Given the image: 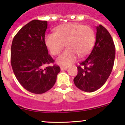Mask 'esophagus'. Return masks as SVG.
Masks as SVG:
<instances>
[{
  "mask_svg": "<svg viewBox=\"0 0 125 125\" xmlns=\"http://www.w3.org/2000/svg\"><path fill=\"white\" fill-rule=\"evenodd\" d=\"M67 67H64V66H61V71H64V70H67Z\"/></svg>",
  "mask_w": 125,
  "mask_h": 125,
  "instance_id": "obj_1",
  "label": "esophagus"
}]
</instances>
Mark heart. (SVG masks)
<instances>
[{
	"label": "heart",
	"instance_id": "heart-1",
	"mask_svg": "<svg viewBox=\"0 0 125 125\" xmlns=\"http://www.w3.org/2000/svg\"><path fill=\"white\" fill-rule=\"evenodd\" d=\"M95 34L90 27L80 24L67 23L56 29V33L48 34L45 43L52 55H58L65 46L64 51L56 59L62 66H69L76 61L77 56L84 57L92 49Z\"/></svg>",
	"mask_w": 125,
	"mask_h": 125
}]
</instances>
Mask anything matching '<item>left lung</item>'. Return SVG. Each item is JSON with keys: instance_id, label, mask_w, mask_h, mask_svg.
I'll return each mask as SVG.
<instances>
[{"instance_id": "1", "label": "left lung", "mask_w": 125, "mask_h": 125, "mask_svg": "<svg viewBox=\"0 0 125 125\" xmlns=\"http://www.w3.org/2000/svg\"><path fill=\"white\" fill-rule=\"evenodd\" d=\"M96 42L85 60L77 67L73 79L75 86L85 92H93L103 86L111 73L115 57V47L108 31L96 27Z\"/></svg>"}]
</instances>
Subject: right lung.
I'll return each instance as SVG.
<instances>
[{"instance_id":"obj_1","label":"right lung","mask_w":125,"mask_h":125,"mask_svg":"<svg viewBox=\"0 0 125 125\" xmlns=\"http://www.w3.org/2000/svg\"><path fill=\"white\" fill-rule=\"evenodd\" d=\"M47 21L34 20L16 34L11 47V64L15 75L28 91L42 94L50 90L60 72L58 66H46L54 60L45 43Z\"/></svg>"}]
</instances>
